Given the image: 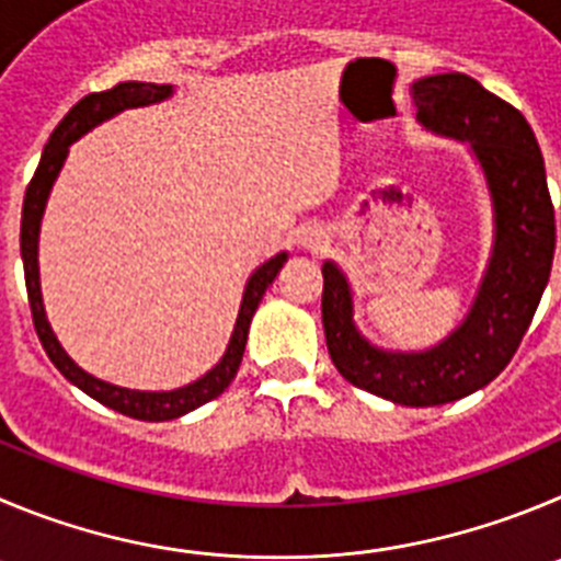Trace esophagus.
Here are the masks:
<instances>
[{"instance_id":"esophagus-1","label":"esophagus","mask_w":561,"mask_h":561,"mask_svg":"<svg viewBox=\"0 0 561 561\" xmlns=\"http://www.w3.org/2000/svg\"><path fill=\"white\" fill-rule=\"evenodd\" d=\"M318 243H321V238H305V245H310V249H318Z\"/></svg>"}]
</instances>
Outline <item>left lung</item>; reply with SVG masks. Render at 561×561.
<instances>
[{
    "label": "left lung",
    "mask_w": 561,
    "mask_h": 561,
    "mask_svg": "<svg viewBox=\"0 0 561 561\" xmlns=\"http://www.w3.org/2000/svg\"><path fill=\"white\" fill-rule=\"evenodd\" d=\"M410 93L428 133L468 140L493 198V251L473 307L426 352H385L354 327L352 285L327 260L321 312L345 381L392 404L437 407L490 385L515 357L551 276L557 224L542 151L520 110L459 71L415 80Z\"/></svg>",
    "instance_id": "8db88e82"
}]
</instances>
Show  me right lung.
<instances>
[{"label":"right lung","mask_w":561,"mask_h":561,"mask_svg":"<svg viewBox=\"0 0 561 561\" xmlns=\"http://www.w3.org/2000/svg\"><path fill=\"white\" fill-rule=\"evenodd\" d=\"M174 93L171 85H154V82H118L115 88L102 93H88L85 99L68 110L66 118L55 127L49 144L44 146V154H41L38 169L35 176L30 180L27 193H24V207H21V260H24V282H27V296H30V310H33V323L35 332H38L41 345L46 348L49 359L55 363V368L66 376L71 385L80 387L82 392H88L91 399H96L99 404L110 407V410L122 412V415L138 417V421H174V417L187 415L196 407L207 404V401L218 399L224 390L229 387V381L234 379L240 368V359L245 352V337H249L251 318H254L256 307L263 301L265 290L274 285L276 274L282 271V265L287 263V251L271 256L268 263L260 265V268L251 274V279L245 282L243 301H240L238 321H234L232 337H229L227 352H224L221 363L213 370L196 379L193 385L180 387V390L169 392H146V390H127V387H115L110 381L96 379V376L85 374L75 359L62 352V345L57 343L55 332H51L49 321H46L44 312V298H41V274H38V232H41V218H44L46 198H49L51 185H55L57 174H60L62 162L68 157V146L75 144L77 138L93 129L96 124L107 122L115 113L129 107H146V104L162 102Z\"/></svg>","instance_id":"right-lung-1"}]
</instances>
